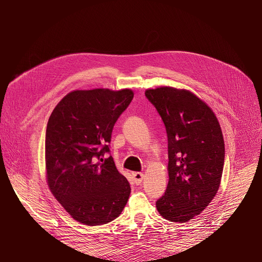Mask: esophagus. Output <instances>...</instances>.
Instances as JSON below:
<instances>
[{"instance_id":"1","label":"esophagus","mask_w":262,"mask_h":262,"mask_svg":"<svg viewBox=\"0 0 262 262\" xmlns=\"http://www.w3.org/2000/svg\"><path fill=\"white\" fill-rule=\"evenodd\" d=\"M133 178L136 185H140L144 178V174L140 172H133Z\"/></svg>"}]
</instances>
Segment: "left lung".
Instances as JSON below:
<instances>
[{
	"instance_id": "obj_1",
	"label": "left lung",
	"mask_w": 262,
	"mask_h": 262,
	"mask_svg": "<svg viewBox=\"0 0 262 262\" xmlns=\"http://www.w3.org/2000/svg\"><path fill=\"white\" fill-rule=\"evenodd\" d=\"M145 96L168 136L169 183L156 208L168 221L186 223L207 207L221 184L222 129L211 108L189 90L159 87Z\"/></svg>"
}]
</instances>
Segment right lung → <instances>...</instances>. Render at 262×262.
Returning <instances> with one entry per match:
<instances>
[{"label": "right lung", "mask_w": 262, "mask_h": 262, "mask_svg": "<svg viewBox=\"0 0 262 262\" xmlns=\"http://www.w3.org/2000/svg\"><path fill=\"white\" fill-rule=\"evenodd\" d=\"M130 89L74 90L54 108L46 134L49 188L66 211L89 226L114 221L130 194L109 153L115 123L130 104Z\"/></svg>", "instance_id": "right-lung-1"}]
</instances>
